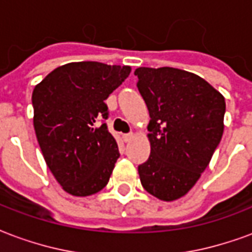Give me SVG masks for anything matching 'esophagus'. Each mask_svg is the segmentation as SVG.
Wrapping results in <instances>:
<instances>
[{"label": "esophagus", "instance_id": "1", "mask_svg": "<svg viewBox=\"0 0 252 252\" xmlns=\"http://www.w3.org/2000/svg\"><path fill=\"white\" fill-rule=\"evenodd\" d=\"M132 139H133V133H126V135H123V140L126 143L131 142Z\"/></svg>", "mask_w": 252, "mask_h": 252}]
</instances>
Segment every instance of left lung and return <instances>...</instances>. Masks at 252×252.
Here are the masks:
<instances>
[{
	"label": "left lung",
	"mask_w": 252,
	"mask_h": 252,
	"mask_svg": "<svg viewBox=\"0 0 252 252\" xmlns=\"http://www.w3.org/2000/svg\"><path fill=\"white\" fill-rule=\"evenodd\" d=\"M135 75L151 117V155L139 166L140 182L159 200H178L200 180L221 140L225 99L205 79L174 67H139Z\"/></svg>",
	"instance_id": "8db88e82"
}]
</instances>
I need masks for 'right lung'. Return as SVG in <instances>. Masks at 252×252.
<instances>
[{
  "label": "right lung",
  "instance_id": "1",
  "mask_svg": "<svg viewBox=\"0 0 252 252\" xmlns=\"http://www.w3.org/2000/svg\"><path fill=\"white\" fill-rule=\"evenodd\" d=\"M129 66L74 62L58 67L32 93L33 126L48 169L68 194L102 190L119 159V147L105 123V99L124 82Z\"/></svg>",
  "mask_w": 252,
  "mask_h": 252
}]
</instances>
